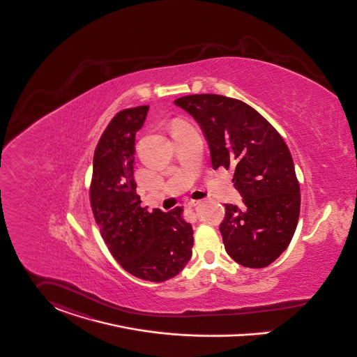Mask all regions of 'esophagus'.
Here are the masks:
<instances>
[{
    "mask_svg": "<svg viewBox=\"0 0 357 357\" xmlns=\"http://www.w3.org/2000/svg\"><path fill=\"white\" fill-rule=\"evenodd\" d=\"M202 203V200H196V199H190L188 202H187V206L188 207H195V206H197V204H200Z\"/></svg>",
    "mask_w": 357,
    "mask_h": 357,
    "instance_id": "34e87169",
    "label": "esophagus"
}]
</instances>
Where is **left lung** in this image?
Returning a JSON list of instances; mask_svg holds the SVG:
<instances>
[{
	"label": "left lung",
	"mask_w": 357,
	"mask_h": 357,
	"mask_svg": "<svg viewBox=\"0 0 357 357\" xmlns=\"http://www.w3.org/2000/svg\"><path fill=\"white\" fill-rule=\"evenodd\" d=\"M174 104L200 126L213 167H234L242 207L225 204L219 230L227 255L248 268L268 266L289 245L301 211L299 183L283 138L236 98L190 95Z\"/></svg>",
	"instance_id": "left-lung-1"
}]
</instances>
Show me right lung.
<instances>
[{"label":"right lung","mask_w":357,"mask_h":357,"mask_svg":"<svg viewBox=\"0 0 357 357\" xmlns=\"http://www.w3.org/2000/svg\"><path fill=\"white\" fill-rule=\"evenodd\" d=\"M149 105L120 111L96 147L91 203L101 237L114 259L135 278L161 283L178 275L192 256L193 230L183 208L141 207L134 178L135 134Z\"/></svg>","instance_id":"1"}]
</instances>
